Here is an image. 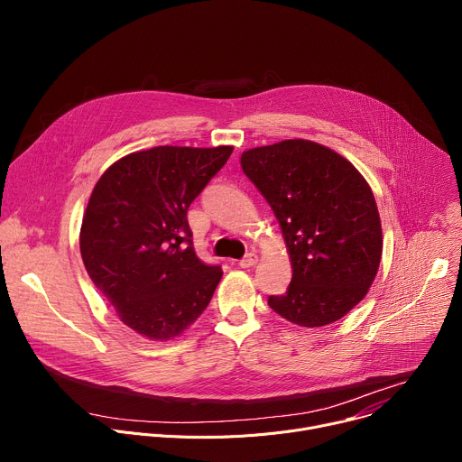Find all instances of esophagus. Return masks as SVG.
Returning a JSON list of instances; mask_svg holds the SVG:
<instances>
[{
  "instance_id": "obj_1",
  "label": "esophagus",
  "mask_w": 462,
  "mask_h": 462,
  "mask_svg": "<svg viewBox=\"0 0 462 462\" xmlns=\"http://www.w3.org/2000/svg\"><path fill=\"white\" fill-rule=\"evenodd\" d=\"M257 263V255L254 254V252H250V254H246L241 261H239V267L241 269H250V267H254Z\"/></svg>"
}]
</instances>
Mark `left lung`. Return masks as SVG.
Instances as JSON below:
<instances>
[{
    "mask_svg": "<svg viewBox=\"0 0 462 462\" xmlns=\"http://www.w3.org/2000/svg\"><path fill=\"white\" fill-rule=\"evenodd\" d=\"M245 175L280 221L292 265L269 305L301 327L346 316L367 294L382 257L374 195L360 171L321 144L294 139L248 150Z\"/></svg>",
    "mask_w": 462,
    "mask_h": 462,
    "instance_id": "8db88e82",
    "label": "left lung"
}]
</instances>
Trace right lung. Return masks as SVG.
I'll return each mask as SVG.
<instances>
[{
  "instance_id": "right-lung-1",
  "label": "right lung",
  "mask_w": 462,
  "mask_h": 462,
  "mask_svg": "<svg viewBox=\"0 0 462 462\" xmlns=\"http://www.w3.org/2000/svg\"><path fill=\"white\" fill-rule=\"evenodd\" d=\"M232 146H157L129 153L98 179L80 254L118 318L150 340L179 337L208 307L223 276L191 245L188 208Z\"/></svg>"
}]
</instances>
